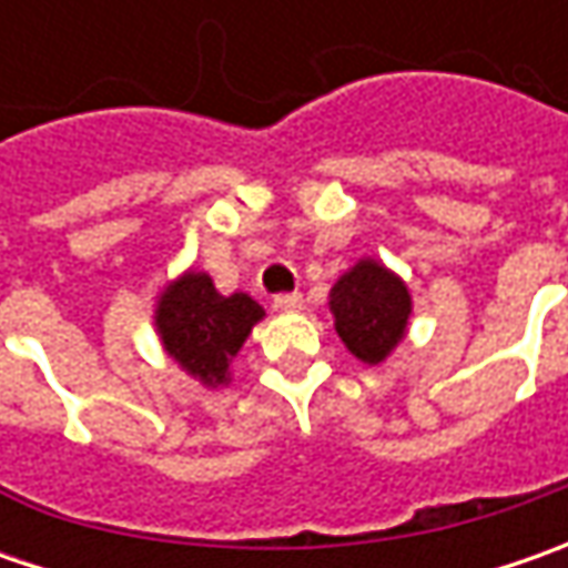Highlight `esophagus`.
<instances>
[{"mask_svg":"<svg viewBox=\"0 0 568 568\" xmlns=\"http://www.w3.org/2000/svg\"><path fill=\"white\" fill-rule=\"evenodd\" d=\"M274 306L284 310V313H300L303 310V294H277L274 296Z\"/></svg>","mask_w":568,"mask_h":568,"instance_id":"obj_1","label":"esophagus"}]
</instances>
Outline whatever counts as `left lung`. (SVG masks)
Segmentation results:
<instances>
[{"label": "left lung", "mask_w": 568, "mask_h": 568, "mask_svg": "<svg viewBox=\"0 0 568 568\" xmlns=\"http://www.w3.org/2000/svg\"><path fill=\"white\" fill-rule=\"evenodd\" d=\"M328 306L335 332L361 363L376 366L404 338L410 318L407 284L376 258H361L335 281Z\"/></svg>", "instance_id": "8db88e82"}]
</instances>
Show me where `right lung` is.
I'll return each instance as SVG.
<instances>
[{"label": "right lung", "instance_id": "right-lung-1", "mask_svg": "<svg viewBox=\"0 0 568 568\" xmlns=\"http://www.w3.org/2000/svg\"><path fill=\"white\" fill-rule=\"evenodd\" d=\"M265 310L250 294H217L205 272H186L158 296L154 325L164 351L207 388L227 385L230 363Z\"/></svg>", "mask_w": 568, "mask_h": 568}]
</instances>
